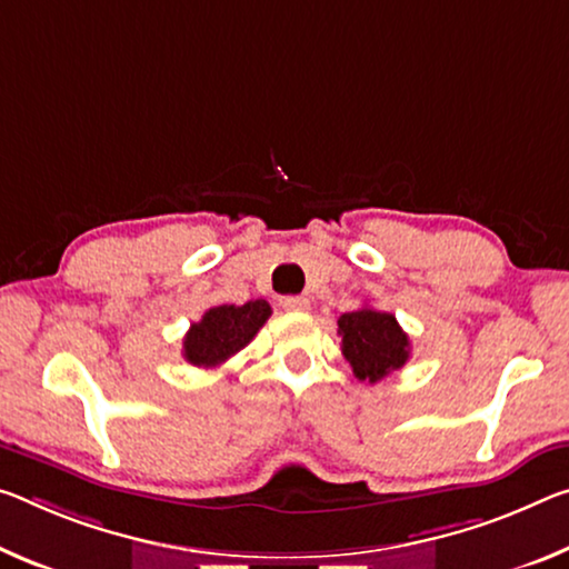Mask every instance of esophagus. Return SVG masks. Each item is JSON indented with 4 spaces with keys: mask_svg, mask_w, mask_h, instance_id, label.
Returning a JSON list of instances; mask_svg holds the SVG:
<instances>
[{
    "mask_svg": "<svg viewBox=\"0 0 569 569\" xmlns=\"http://www.w3.org/2000/svg\"><path fill=\"white\" fill-rule=\"evenodd\" d=\"M281 306L286 311H309L311 301L306 296H286V299H281Z\"/></svg>",
    "mask_w": 569,
    "mask_h": 569,
    "instance_id": "obj_1",
    "label": "esophagus"
}]
</instances>
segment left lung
<instances>
[{
    "instance_id": "left-lung-1",
    "label": "left lung",
    "mask_w": 569,
    "mask_h": 569,
    "mask_svg": "<svg viewBox=\"0 0 569 569\" xmlns=\"http://www.w3.org/2000/svg\"><path fill=\"white\" fill-rule=\"evenodd\" d=\"M341 355L351 365L357 380L380 382L395 369L405 367L410 357V337L392 313L365 306L339 317Z\"/></svg>"
}]
</instances>
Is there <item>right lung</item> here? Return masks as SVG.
<instances>
[{"label":"right lung","mask_w":569,"mask_h":569,"mask_svg":"<svg viewBox=\"0 0 569 569\" xmlns=\"http://www.w3.org/2000/svg\"><path fill=\"white\" fill-rule=\"evenodd\" d=\"M270 317V306L263 299L242 306L222 303L204 311V317L192 323L184 337L182 355L194 367H220L242 347L250 345L260 327Z\"/></svg>","instance_id":"add662e5"}]
</instances>
